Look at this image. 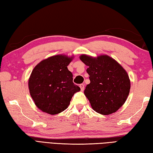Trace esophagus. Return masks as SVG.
Here are the masks:
<instances>
[{
    "mask_svg": "<svg viewBox=\"0 0 153 153\" xmlns=\"http://www.w3.org/2000/svg\"><path fill=\"white\" fill-rule=\"evenodd\" d=\"M79 87H80L81 91H83L84 90V88H85V87H84V85H83V84H80V85H79Z\"/></svg>",
    "mask_w": 153,
    "mask_h": 153,
    "instance_id": "1",
    "label": "esophagus"
}]
</instances>
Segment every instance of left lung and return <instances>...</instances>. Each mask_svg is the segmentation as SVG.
Segmentation results:
<instances>
[{"label":"left lung","mask_w":153,"mask_h":153,"mask_svg":"<svg viewBox=\"0 0 153 153\" xmlns=\"http://www.w3.org/2000/svg\"><path fill=\"white\" fill-rule=\"evenodd\" d=\"M80 60L88 66L90 83L84 91L92 108L102 115L116 112L129 95L130 79L127 71L106 54L93 57L82 54Z\"/></svg>","instance_id":"1"}]
</instances>
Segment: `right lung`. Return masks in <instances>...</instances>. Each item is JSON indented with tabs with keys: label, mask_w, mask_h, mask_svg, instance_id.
Masks as SVG:
<instances>
[{
	"label": "right lung",
	"mask_w": 153,
	"mask_h": 153,
	"mask_svg": "<svg viewBox=\"0 0 153 153\" xmlns=\"http://www.w3.org/2000/svg\"><path fill=\"white\" fill-rule=\"evenodd\" d=\"M74 56L57 54L41 61L28 80L30 95L39 109L51 115L66 110L74 93L80 88L73 83V74L67 66Z\"/></svg>",
	"instance_id": "add662e5"
}]
</instances>
